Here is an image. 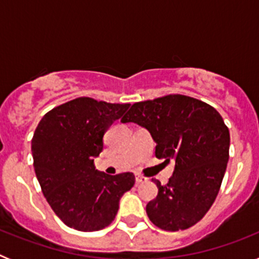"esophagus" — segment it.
Returning <instances> with one entry per match:
<instances>
[{
  "label": "esophagus",
  "mask_w": 259,
  "mask_h": 259,
  "mask_svg": "<svg viewBox=\"0 0 259 259\" xmlns=\"http://www.w3.org/2000/svg\"><path fill=\"white\" fill-rule=\"evenodd\" d=\"M136 182L140 184V183H146L148 182V179H146L145 176H141V175H137L136 176Z\"/></svg>",
  "instance_id": "1"
}]
</instances>
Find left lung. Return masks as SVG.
Listing matches in <instances>:
<instances>
[{"label":"left lung","instance_id":"1","mask_svg":"<svg viewBox=\"0 0 259 259\" xmlns=\"http://www.w3.org/2000/svg\"><path fill=\"white\" fill-rule=\"evenodd\" d=\"M146 128L155 157L175 168L166 185L152 179L158 196L146 205L153 224L187 230L203 218L218 196L230 158V131L212 106L193 97L170 95L136 102L122 118Z\"/></svg>","mask_w":259,"mask_h":259}]
</instances>
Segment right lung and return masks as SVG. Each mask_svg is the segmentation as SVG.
<instances>
[{"label":"right lung","instance_id":"1","mask_svg":"<svg viewBox=\"0 0 259 259\" xmlns=\"http://www.w3.org/2000/svg\"><path fill=\"white\" fill-rule=\"evenodd\" d=\"M130 104L79 97L45 114L32 139L33 167L48 203L66 226L83 232L107 227L135 175L96 170L104 135Z\"/></svg>","mask_w":259,"mask_h":259}]
</instances>
